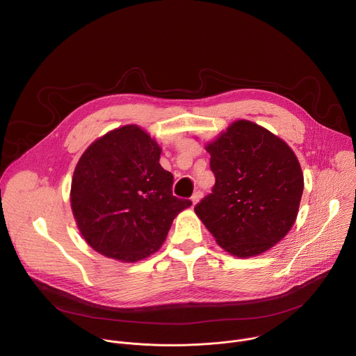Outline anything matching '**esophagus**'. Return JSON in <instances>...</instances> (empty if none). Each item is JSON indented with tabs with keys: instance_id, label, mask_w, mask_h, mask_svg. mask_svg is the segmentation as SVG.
Masks as SVG:
<instances>
[{
	"instance_id": "1",
	"label": "esophagus",
	"mask_w": 356,
	"mask_h": 356,
	"mask_svg": "<svg viewBox=\"0 0 356 356\" xmlns=\"http://www.w3.org/2000/svg\"><path fill=\"white\" fill-rule=\"evenodd\" d=\"M201 195H202V194H201V191H200V190H197V191L191 195V202H193V204H197L198 200L201 198Z\"/></svg>"
}]
</instances>
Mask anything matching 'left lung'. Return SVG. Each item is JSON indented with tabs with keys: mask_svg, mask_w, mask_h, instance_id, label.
Returning a JSON list of instances; mask_svg holds the SVG:
<instances>
[{
	"mask_svg": "<svg viewBox=\"0 0 356 356\" xmlns=\"http://www.w3.org/2000/svg\"><path fill=\"white\" fill-rule=\"evenodd\" d=\"M213 193L194 207L216 242L236 258L258 257L296 222L304 177L291 147L266 128L238 120L206 145Z\"/></svg>",
	"mask_w": 356,
	"mask_h": 356,
	"instance_id": "obj_1",
	"label": "left lung"
}]
</instances>
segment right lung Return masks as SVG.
Masks as SVG:
<instances>
[{
    "label": "right lung",
    "instance_id": "obj_1",
    "mask_svg": "<svg viewBox=\"0 0 356 356\" xmlns=\"http://www.w3.org/2000/svg\"><path fill=\"white\" fill-rule=\"evenodd\" d=\"M162 147L138 125L95 139L79 159L70 206L86 242L101 255L134 264L155 253L173 220L191 206L172 194Z\"/></svg>",
    "mask_w": 356,
    "mask_h": 356
}]
</instances>
